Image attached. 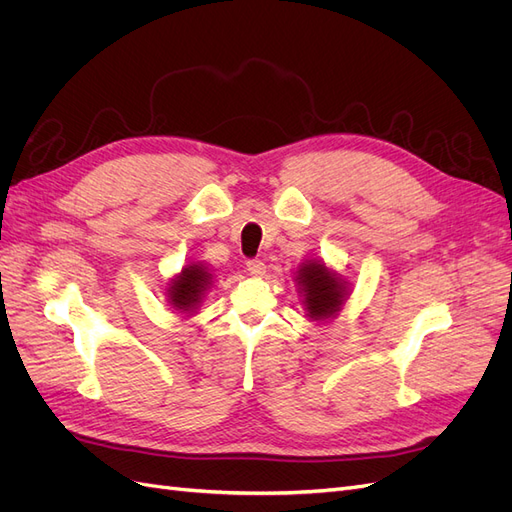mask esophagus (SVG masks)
<instances>
[{
  "label": "esophagus",
  "instance_id": "esophagus-1",
  "mask_svg": "<svg viewBox=\"0 0 512 512\" xmlns=\"http://www.w3.org/2000/svg\"><path fill=\"white\" fill-rule=\"evenodd\" d=\"M246 270H249L251 276L261 278V276H266V263H263L261 259H251V261H246Z\"/></svg>",
  "mask_w": 512,
  "mask_h": 512
}]
</instances>
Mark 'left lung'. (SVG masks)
Masks as SVG:
<instances>
[{
  "instance_id": "8db88e82",
  "label": "left lung",
  "mask_w": 512,
  "mask_h": 512,
  "mask_svg": "<svg viewBox=\"0 0 512 512\" xmlns=\"http://www.w3.org/2000/svg\"><path fill=\"white\" fill-rule=\"evenodd\" d=\"M295 280L301 304L308 312L306 316L314 323H327L329 318L337 316L350 297V282L331 270L325 261L310 259L301 263L295 272Z\"/></svg>"
}]
</instances>
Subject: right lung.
<instances>
[{"instance_id":"obj_1","label":"right lung","mask_w":512,"mask_h":512,"mask_svg":"<svg viewBox=\"0 0 512 512\" xmlns=\"http://www.w3.org/2000/svg\"><path fill=\"white\" fill-rule=\"evenodd\" d=\"M211 287H213L211 270H208L200 261H192L187 263V266H183V270L177 276L170 278L166 287V301L173 310L189 316L198 310L206 291Z\"/></svg>"}]
</instances>
